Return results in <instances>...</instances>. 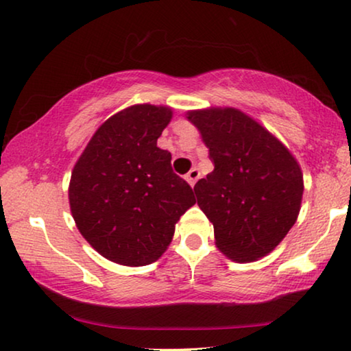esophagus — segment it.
<instances>
[{
	"label": "esophagus",
	"instance_id": "1",
	"mask_svg": "<svg viewBox=\"0 0 351 351\" xmlns=\"http://www.w3.org/2000/svg\"><path fill=\"white\" fill-rule=\"evenodd\" d=\"M198 179H199V171L196 169V167H193V169H191V171L189 172V174L185 176V180L189 182V184H190L191 186H193V185L196 184V180H198Z\"/></svg>",
	"mask_w": 351,
	"mask_h": 351
}]
</instances>
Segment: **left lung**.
I'll list each match as a JSON object with an SVG mask.
<instances>
[{"instance_id": "1", "label": "left lung", "mask_w": 351, "mask_h": 351, "mask_svg": "<svg viewBox=\"0 0 351 351\" xmlns=\"http://www.w3.org/2000/svg\"><path fill=\"white\" fill-rule=\"evenodd\" d=\"M214 171L195 185L214 225L215 246L247 263L270 254L295 223L304 195L300 165L280 138L233 107L190 110Z\"/></svg>"}]
</instances>
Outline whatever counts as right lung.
<instances>
[{"mask_svg": "<svg viewBox=\"0 0 351 351\" xmlns=\"http://www.w3.org/2000/svg\"><path fill=\"white\" fill-rule=\"evenodd\" d=\"M172 119L167 105L137 104L99 126L71 171L70 210L83 238L126 267L156 262L176 223L195 204L174 174L171 153L156 145Z\"/></svg>", "mask_w": 351, "mask_h": 351, "instance_id": "right-lung-1", "label": "right lung"}]
</instances>
